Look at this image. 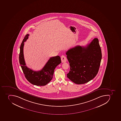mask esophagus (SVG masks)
<instances>
[{"mask_svg":"<svg viewBox=\"0 0 121 121\" xmlns=\"http://www.w3.org/2000/svg\"><path fill=\"white\" fill-rule=\"evenodd\" d=\"M61 61H62V63L65 62L67 61V59H66V57L64 56H61Z\"/></svg>","mask_w":121,"mask_h":121,"instance_id":"obj_1","label":"esophagus"}]
</instances>
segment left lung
Instances as JSON below:
<instances>
[{
  "label": "left lung",
  "mask_w": 121,
  "mask_h": 121,
  "mask_svg": "<svg viewBox=\"0 0 121 121\" xmlns=\"http://www.w3.org/2000/svg\"><path fill=\"white\" fill-rule=\"evenodd\" d=\"M66 54L70 66L67 77L74 83L84 84L96 76L102 58L97 38L85 47L77 46L70 49Z\"/></svg>",
  "instance_id": "left-lung-1"
}]
</instances>
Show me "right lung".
Listing matches in <instances>:
<instances>
[{
	"label": "right lung",
	"mask_w": 121,
	"mask_h": 121,
	"mask_svg": "<svg viewBox=\"0 0 121 121\" xmlns=\"http://www.w3.org/2000/svg\"><path fill=\"white\" fill-rule=\"evenodd\" d=\"M29 34H27L23 39L20 48L19 61L26 78L32 84L37 86H44L51 81L56 67L61 63L60 56H57L51 57L48 60L44 67L41 70L35 71L26 66L23 54L24 42L28 38Z\"/></svg>",
	"instance_id": "add662e5"
}]
</instances>
